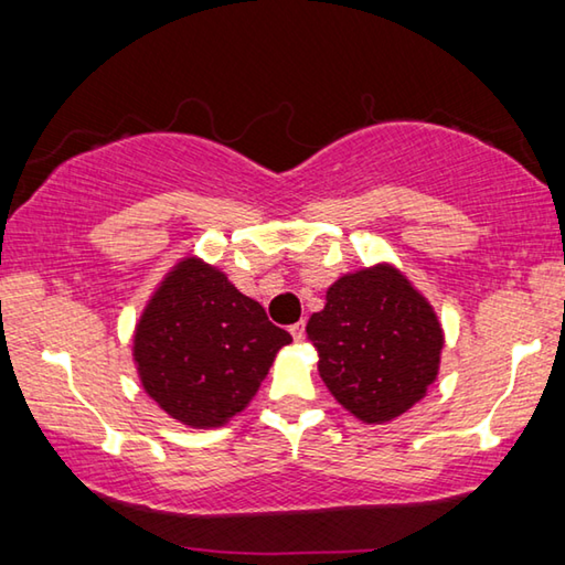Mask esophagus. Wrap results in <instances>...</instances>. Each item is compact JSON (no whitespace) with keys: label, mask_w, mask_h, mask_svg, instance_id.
I'll return each instance as SVG.
<instances>
[{"label":"esophagus","mask_w":565,"mask_h":565,"mask_svg":"<svg viewBox=\"0 0 565 565\" xmlns=\"http://www.w3.org/2000/svg\"><path fill=\"white\" fill-rule=\"evenodd\" d=\"M289 331H291L294 341H303V337H306V327H303V321L294 323V327H289Z\"/></svg>","instance_id":"obj_1"}]
</instances>
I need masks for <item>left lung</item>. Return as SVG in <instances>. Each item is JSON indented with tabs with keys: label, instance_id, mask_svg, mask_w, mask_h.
<instances>
[{
	"label": "left lung",
	"instance_id": "8db88e82",
	"mask_svg": "<svg viewBox=\"0 0 565 565\" xmlns=\"http://www.w3.org/2000/svg\"><path fill=\"white\" fill-rule=\"evenodd\" d=\"M306 337L323 384L363 424H386L424 398L444 349L431 303L391 264L331 284Z\"/></svg>",
	"mask_w": 565,
	"mask_h": 565
}]
</instances>
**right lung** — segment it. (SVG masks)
<instances>
[{"label": "right lung", "instance_id": "right-lung-1", "mask_svg": "<svg viewBox=\"0 0 565 565\" xmlns=\"http://www.w3.org/2000/svg\"><path fill=\"white\" fill-rule=\"evenodd\" d=\"M289 331L266 319L224 271L179 262L134 331V361L147 394L191 428H216L244 411Z\"/></svg>", "mask_w": 565, "mask_h": 565}]
</instances>
